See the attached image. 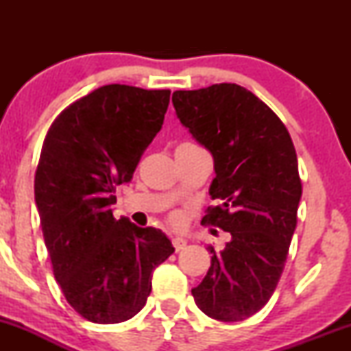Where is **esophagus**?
Listing matches in <instances>:
<instances>
[{
  "instance_id": "esophagus-1",
  "label": "esophagus",
  "mask_w": 351,
  "mask_h": 351,
  "mask_svg": "<svg viewBox=\"0 0 351 351\" xmlns=\"http://www.w3.org/2000/svg\"><path fill=\"white\" fill-rule=\"evenodd\" d=\"M171 244H173V247H175V251H176V252L183 251V249L186 247V241H184L183 237H173V239H171Z\"/></svg>"
}]
</instances>
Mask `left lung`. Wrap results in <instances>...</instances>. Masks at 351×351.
Masks as SVG:
<instances>
[{
	"label": "left lung",
	"instance_id": "obj_1",
	"mask_svg": "<svg viewBox=\"0 0 351 351\" xmlns=\"http://www.w3.org/2000/svg\"><path fill=\"white\" fill-rule=\"evenodd\" d=\"M171 100L215 158L217 204L201 224L231 234L221 251L208 245L211 267L191 293L208 317L245 320L271 299L287 261L302 196L295 148L279 117L237 84L176 90Z\"/></svg>",
	"mask_w": 351,
	"mask_h": 351
}]
</instances>
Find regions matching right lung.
Instances as JSON below:
<instances>
[{"label": "right lung", "instance_id": "right-lung-1", "mask_svg": "<svg viewBox=\"0 0 351 351\" xmlns=\"http://www.w3.org/2000/svg\"><path fill=\"white\" fill-rule=\"evenodd\" d=\"M170 94L99 87L64 108L44 138L34 176L44 243L66 300L94 324L136 315L152 271L175 251L160 229L115 219L110 209L162 128Z\"/></svg>", "mask_w": 351, "mask_h": 351}]
</instances>
